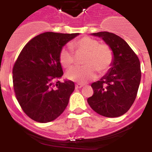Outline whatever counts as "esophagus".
Listing matches in <instances>:
<instances>
[{
  "label": "esophagus",
  "instance_id": "1",
  "mask_svg": "<svg viewBox=\"0 0 152 152\" xmlns=\"http://www.w3.org/2000/svg\"><path fill=\"white\" fill-rule=\"evenodd\" d=\"M84 85H82V84H80V83H78L76 85V89H79V88H82V87H83Z\"/></svg>",
  "mask_w": 152,
  "mask_h": 152
}]
</instances>
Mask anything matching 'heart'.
<instances>
[{"label": "heart", "instance_id": "heart-1", "mask_svg": "<svg viewBox=\"0 0 152 152\" xmlns=\"http://www.w3.org/2000/svg\"><path fill=\"white\" fill-rule=\"evenodd\" d=\"M70 46L76 53H85L82 60L85 65L73 67L66 73L69 80L79 83H85L94 79L99 73H104L111 67L113 53L109 45L99 44L97 39L90 37H84L73 41ZM59 62L62 67L68 68L74 63V54L68 46L62 48L59 54Z\"/></svg>", "mask_w": 152, "mask_h": 152}]
</instances>
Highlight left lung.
<instances>
[{
    "mask_svg": "<svg viewBox=\"0 0 152 152\" xmlns=\"http://www.w3.org/2000/svg\"><path fill=\"white\" fill-rule=\"evenodd\" d=\"M103 39L113 53L107 73L91 87L93 95L87 102L96 113L108 118L119 117L130 109L136 99L141 79L138 57L124 39L107 31L91 34Z\"/></svg>",
    "mask_w": 152,
    "mask_h": 152,
    "instance_id": "left-lung-1",
    "label": "left lung"
}]
</instances>
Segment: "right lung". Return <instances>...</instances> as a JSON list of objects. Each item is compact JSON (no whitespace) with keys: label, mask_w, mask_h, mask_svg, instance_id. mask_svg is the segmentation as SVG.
I'll use <instances>...</instances> for the list:
<instances>
[{"label":"right lung","mask_w":152,"mask_h":152,"mask_svg":"<svg viewBox=\"0 0 152 152\" xmlns=\"http://www.w3.org/2000/svg\"><path fill=\"white\" fill-rule=\"evenodd\" d=\"M78 35L45 32L21 50L12 70L14 90L21 108L32 120L52 121L68 104L75 89L73 82H53L63 75L59 59L61 48Z\"/></svg>","instance_id":"1"}]
</instances>
